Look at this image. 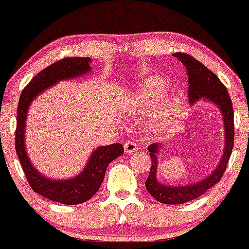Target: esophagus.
<instances>
[{
  "label": "esophagus",
  "instance_id": "esophagus-1",
  "mask_svg": "<svg viewBox=\"0 0 249 249\" xmlns=\"http://www.w3.org/2000/svg\"><path fill=\"white\" fill-rule=\"evenodd\" d=\"M138 151V145L136 144L135 142L132 141H128L124 142V152L127 154H131V153H135Z\"/></svg>",
  "mask_w": 249,
  "mask_h": 249
}]
</instances>
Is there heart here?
<instances>
[{
  "label": "heart",
  "instance_id": "1",
  "mask_svg": "<svg viewBox=\"0 0 249 249\" xmlns=\"http://www.w3.org/2000/svg\"><path fill=\"white\" fill-rule=\"evenodd\" d=\"M166 88H168V83L164 78L159 76L149 78L142 85L138 93L135 95L134 107L142 111L152 110L164 96ZM178 105L179 102L177 98H169L163 104V112L166 115L173 114L178 108Z\"/></svg>",
  "mask_w": 249,
  "mask_h": 249
}]
</instances>
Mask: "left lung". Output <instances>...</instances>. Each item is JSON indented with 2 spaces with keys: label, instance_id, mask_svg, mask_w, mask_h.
Segmentation results:
<instances>
[{
  "label": "left lung",
  "instance_id": "left-lung-1",
  "mask_svg": "<svg viewBox=\"0 0 249 249\" xmlns=\"http://www.w3.org/2000/svg\"><path fill=\"white\" fill-rule=\"evenodd\" d=\"M173 56L181 61L186 67L188 73V100L190 104H194L200 98H205L206 101L215 104L222 114V120L224 124V147L223 155L215 170L205 179L198 182H194L187 186H166L163 185L158 180L156 171H158L159 152L162 147V144H152L148 146L149 156L152 160L151 170H149L147 180L145 181L146 189L154 197L156 200L163 204H183L190 200L198 198L205 194L207 190L217 183L222 178L226 171L230 155L232 153L233 141H234V125H233V110L231 98L228 94V90L224 85L221 83L216 74L194 59L193 56L186 53H175Z\"/></svg>",
  "mask_w": 249,
  "mask_h": 249
}]
</instances>
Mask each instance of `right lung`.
Instances as JSON below:
<instances>
[{"instance_id":"right-lung-1","label":"right lung","mask_w":249,"mask_h":249,"mask_svg":"<svg viewBox=\"0 0 249 249\" xmlns=\"http://www.w3.org/2000/svg\"><path fill=\"white\" fill-rule=\"evenodd\" d=\"M90 57H66L54 62L40 71L23 88L18 104L16 130V152L25 172L27 181L33 190L47 199L77 205L89 200L98 192L104 180L107 165L124 154V146L111 144L101 146L91 153L86 166L79 175L71 179L54 180L44 177L34 168L25 146V129L27 112L34 98L60 80L72 79L90 71Z\"/></svg>"}]
</instances>
